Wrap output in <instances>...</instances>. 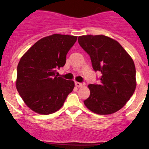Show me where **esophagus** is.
<instances>
[{"label": "esophagus", "instance_id": "1", "mask_svg": "<svg viewBox=\"0 0 149 149\" xmlns=\"http://www.w3.org/2000/svg\"><path fill=\"white\" fill-rule=\"evenodd\" d=\"M75 86L77 87H81V86H84V83H79V82H75Z\"/></svg>", "mask_w": 149, "mask_h": 149}]
</instances>
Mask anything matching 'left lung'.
Listing matches in <instances>:
<instances>
[{"mask_svg": "<svg viewBox=\"0 0 149 149\" xmlns=\"http://www.w3.org/2000/svg\"><path fill=\"white\" fill-rule=\"evenodd\" d=\"M89 55L93 69L101 72L100 84H89L90 95L84 101L95 113H114L126 104L136 86V68L131 56L117 41L104 35L78 37Z\"/></svg>", "mask_w": 149, "mask_h": 149, "instance_id": "left-lung-1", "label": "left lung"}]
</instances>
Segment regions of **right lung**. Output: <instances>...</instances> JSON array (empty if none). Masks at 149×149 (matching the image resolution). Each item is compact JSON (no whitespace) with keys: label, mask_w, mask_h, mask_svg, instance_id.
Instances as JSON below:
<instances>
[{"label":"right lung","mask_w":149,"mask_h":149,"mask_svg":"<svg viewBox=\"0 0 149 149\" xmlns=\"http://www.w3.org/2000/svg\"><path fill=\"white\" fill-rule=\"evenodd\" d=\"M77 36L53 34L37 41L22 56L15 81L18 93L30 110L42 115L63 107L74 87L73 81L56 75Z\"/></svg>","instance_id":"right-lung-1"}]
</instances>
